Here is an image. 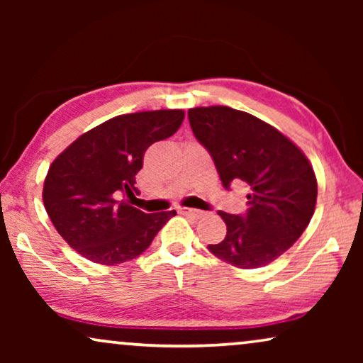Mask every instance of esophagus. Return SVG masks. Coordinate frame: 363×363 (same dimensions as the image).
I'll use <instances>...</instances> for the list:
<instances>
[{"label": "esophagus", "instance_id": "esophagus-1", "mask_svg": "<svg viewBox=\"0 0 363 363\" xmlns=\"http://www.w3.org/2000/svg\"><path fill=\"white\" fill-rule=\"evenodd\" d=\"M180 213H182V215L196 218V220H198V218L203 216V211H200V210H193V208H180Z\"/></svg>", "mask_w": 363, "mask_h": 363}]
</instances>
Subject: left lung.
<instances>
[{
	"label": "left lung",
	"instance_id": "left-lung-1",
	"mask_svg": "<svg viewBox=\"0 0 363 363\" xmlns=\"http://www.w3.org/2000/svg\"><path fill=\"white\" fill-rule=\"evenodd\" d=\"M188 121L223 186L245 183L250 190L245 215L218 211L226 236L208 250L241 269L269 264L299 240L314 215L317 180L309 160L277 128L236 108H190Z\"/></svg>",
	"mask_w": 363,
	"mask_h": 363
}]
</instances>
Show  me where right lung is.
Here are the masks:
<instances>
[{"label":"right lung","instance_id":"1","mask_svg":"<svg viewBox=\"0 0 363 363\" xmlns=\"http://www.w3.org/2000/svg\"><path fill=\"white\" fill-rule=\"evenodd\" d=\"M183 111L117 116L72 142L49 167L43 201L59 235L99 264H121L152 245L175 210L147 215L117 196L132 195L152 143L180 128Z\"/></svg>","mask_w":363,"mask_h":363}]
</instances>
